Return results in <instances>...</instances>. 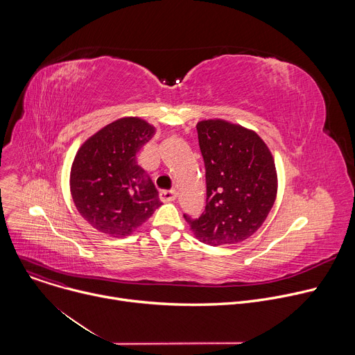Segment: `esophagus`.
<instances>
[{
  "mask_svg": "<svg viewBox=\"0 0 355 355\" xmlns=\"http://www.w3.org/2000/svg\"><path fill=\"white\" fill-rule=\"evenodd\" d=\"M159 196L163 202H171L177 198V192L174 189H163V191H160Z\"/></svg>",
  "mask_w": 355,
  "mask_h": 355,
  "instance_id": "obj_1",
  "label": "esophagus"
}]
</instances>
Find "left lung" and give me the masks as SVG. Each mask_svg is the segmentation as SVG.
Returning a JSON list of instances; mask_svg holds the SVG:
<instances>
[{
	"label": "left lung",
	"instance_id": "obj_1",
	"mask_svg": "<svg viewBox=\"0 0 355 355\" xmlns=\"http://www.w3.org/2000/svg\"><path fill=\"white\" fill-rule=\"evenodd\" d=\"M196 130L205 163L207 207L196 219L184 218L202 243H240L259 230L275 202L271 151L256 132L226 121H202Z\"/></svg>",
	"mask_w": 355,
	"mask_h": 355
}]
</instances>
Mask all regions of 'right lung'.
Returning a JSON list of instances; mask_svg holds the SVG:
<instances>
[{"mask_svg":"<svg viewBox=\"0 0 355 355\" xmlns=\"http://www.w3.org/2000/svg\"><path fill=\"white\" fill-rule=\"evenodd\" d=\"M155 133L140 118H122L78 148L70 191L80 215L98 232L129 236L162 205L153 181L136 163L137 151Z\"/></svg>","mask_w":355,"mask_h":355,"instance_id":"right-lung-1","label":"right lung"}]
</instances>
